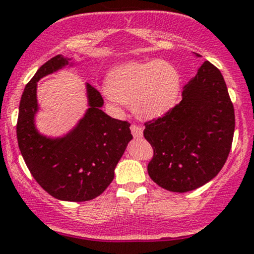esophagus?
I'll return each instance as SVG.
<instances>
[{
	"label": "esophagus",
	"instance_id": "esophagus-1",
	"mask_svg": "<svg viewBox=\"0 0 254 254\" xmlns=\"http://www.w3.org/2000/svg\"><path fill=\"white\" fill-rule=\"evenodd\" d=\"M130 129H131V134L135 139H139V137L142 136V127H139V125H136V124H132L131 127H130Z\"/></svg>",
	"mask_w": 254,
	"mask_h": 254
}]
</instances>
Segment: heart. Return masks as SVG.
<instances>
[{
	"label": "heart",
	"instance_id": "obj_1",
	"mask_svg": "<svg viewBox=\"0 0 254 254\" xmlns=\"http://www.w3.org/2000/svg\"><path fill=\"white\" fill-rule=\"evenodd\" d=\"M107 92L112 99L131 106L142 118H157L176 106L181 76L165 61L124 64L111 71Z\"/></svg>",
	"mask_w": 254,
	"mask_h": 254
}]
</instances>
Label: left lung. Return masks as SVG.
I'll return each instance as SVG.
<instances>
[{
	"label": "left lung",
	"instance_id": "obj_1",
	"mask_svg": "<svg viewBox=\"0 0 254 254\" xmlns=\"http://www.w3.org/2000/svg\"><path fill=\"white\" fill-rule=\"evenodd\" d=\"M234 132L235 109L225 79L216 66L204 61L184 86L182 101L145 123L143 136L153 148L148 176L177 193L204 186L224 167Z\"/></svg>",
	"mask_w": 254,
	"mask_h": 254
}]
</instances>
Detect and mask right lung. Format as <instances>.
<instances>
[{"mask_svg":"<svg viewBox=\"0 0 254 254\" xmlns=\"http://www.w3.org/2000/svg\"><path fill=\"white\" fill-rule=\"evenodd\" d=\"M67 64L64 56H54L27 83L19 103L17 140L28 170L45 191L60 200L87 201L101 195L112 183L115 166L132 135L129 122L102 111L103 98L89 83V108L70 134L55 140L38 134L37 82Z\"/></svg>","mask_w":254,"mask_h":254,"instance_id":"obj_1","label":"right lung"}]
</instances>
